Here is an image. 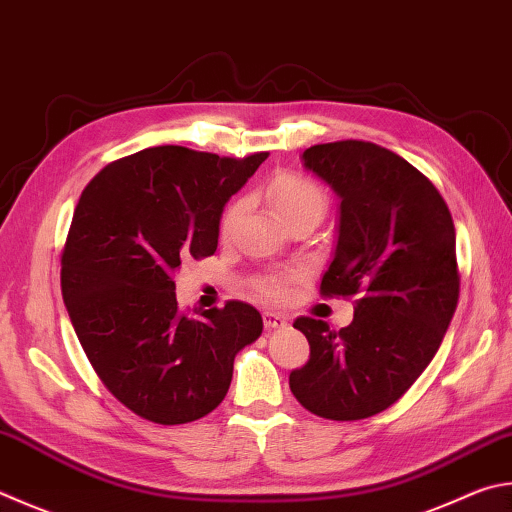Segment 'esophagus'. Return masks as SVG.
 Returning <instances> with one entry per match:
<instances>
[{
	"label": "esophagus",
	"mask_w": 512,
	"mask_h": 512,
	"mask_svg": "<svg viewBox=\"0 0 512 512\" xmlns=\"http://www.w3.org/2000/svg\"><path fill=\"white\" fill-rule=\"evenodd\" d=\"M262 318H264V327H266V329H284L286 324H288V320L284 318L282 313L266 311V313L262 315Z\"/></svg>",
	"instance_id": "34e87169"
}]
</instances>
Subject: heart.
Returning <instances> with one entry per match:
<instances>
[{
	"instance_id": "b5f03b06",
	"label": "heart",
	"mask_w": 512,
	"mask_h": 512,
	"mask_svg": "<svg viewBox=\"0 0 512 512\" xmlns=\"http://www.w3.org/2000/svg\"><path fill=\"white\" fill-rule=\"evenodd\" d=\"M266 197L282 224L300 215H311L320 219L324 208H327V194H324L320 185L309 179V176L295 172H277L266 185ZM241 208H244L241 201H235L224 210L219 221L221 235H228L232 226L237 224ZM257 291L268 297V300H282L286 295V284L280 277H264V280L257 282Z\"/></svg>"
}]
</instances>
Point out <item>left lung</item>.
I'll return each mask as SVG.
<instances>
[{"mask_svg":"<svg viewBox=\"0 0 512 512\" xmlns=\"http://www.w3.org/2000/svg\"><path fill=\"white\" fill-rule=\"evenodd\" d=\"M302 159L340 197L320 295L356 297V311L340 331L293 322L311 353L288 385L311 414L360 421L394 405L441 347L461 284L454 221L434 183L376 143L313 145Z\"/></svg>","mask_w":512,"mask_h":512,"instance_id":"8db88e82","label":"left lung"}]
</instances>
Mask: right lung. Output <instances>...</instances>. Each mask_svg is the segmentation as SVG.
Masks as SVG:
<instances>
[{"mask_svg":"<svg viewBox=\"0 0 512 512\" xmlns=\"http://www.w3.org/2000/svg\"><path fill=\"white\" fill-rule=\"evenodd\" d=\"M266 156L147 147L102 167L80 194L60 257L64 304L102 385L145 421L210 414L237 351L262 333V315L239 300L188 315L174 275L215 255L226 201Z\"/></svg>","mask_w":512,"mask_h":512,"instance_id":"obj_1","label":"right lung"}]
</instances>
